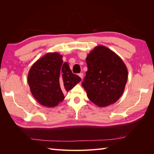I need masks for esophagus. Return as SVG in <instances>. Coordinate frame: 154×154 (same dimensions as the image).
Segmentation results:
<instances>
[{"label":"esophagus","mask_w":154,"mask_h":154,"mask_svg":"<svg viewBox=\"0 0 154 154\" xmlns=\"http://www.w3.org/2000/svg\"><path fill=\"white\" fill-rule=\"evenodd\" d=\"M79 76L80 77V78L81 79H83V73H79Z\"/></svg>","instance_id":"1"}]
</instances>
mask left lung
Wrapping results in <instances>:
<instances>
[{"instance_id":"obj_1","label":"left lung","mask_w":154,"mask_h":154,"mask_svg":"<svg viewBox=\"0 0 154 154\" xmlns=\"http://www.w3.org/2000/svg\"><path fill=\"white\" fill-rule=\"evenodd\" d=\"M87 71L82 86L89 99L99 107L114 104L122 96L128 69L119 55L104 45H97L86 58Z\"/></svg>"}]
</instances>
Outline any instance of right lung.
I'll use <instances>...</instances> for the list:
<instances>
[{
    "instance_id": "obj_1",
    "label": "right lung",
    "mask_w": 154,
    "mask_h": 154,
    "mask_svg": "<svg viewBox=\"0 0 154 154\" xmlns=\"http://www.w3.org/2000/svg\"><path fill=\"white\" fill-rule=\"evenodd\" d=\"M57 52L48 53L32 65L28 83L32 95L41 105L55 107L65 99L68 92L81 79L72 73L67 62L63 63Z\"/></svg>"
}]
</instances>
